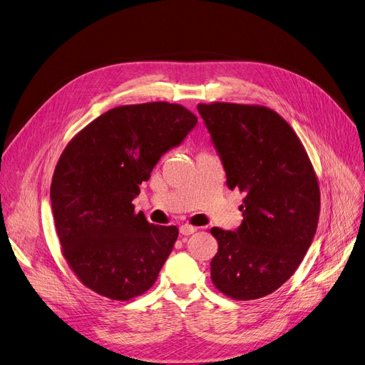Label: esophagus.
I'll return each mask as SVG.
<instances>
[{"mask_svg":"<svg viewBox=\"0 0 365 365\" xmlns=\"http://www.w3.org/2000/svg\"><path fill=\"white\" fill-rule=\"evenodd\" d=\"M194 232H197V227L192 226V225H182L180 226V234L182 235H190Z\"/></svg>","mask_w":365,"mask_h":365,"instance_id":"1","label":"esophagus"}]
</instances>
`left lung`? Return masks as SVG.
<instances>
[{
	"label": "left lung",
	"mask_w": 365,
	"mask_h": 365,
	"mask_svg": "<svg viewBox=\"0 0 365 365\" xmlns=\"http://www.w3.org/2000/svg\"><path fill=\"white\" fill-rule=\"evenodd\" d=\"M229 189L244 192L237 231L212 227L219 248L212 281L225 296L274 293L302 263L319 219V185L303 143L279 113L262 105L200 103Z\"/></svg>",
	"instance_id": "8db88e82"
}]
</instances>
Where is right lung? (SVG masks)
Listing matches in <instances>:
<instances>
[{
  "label": "right lung",
  "instance_id": "right-lung-1",
  "mask_svg": "<svg viewBox=\"0 0 365 365\" xmlns=\"http://www.w3.org/2000/svg\"><path fill=\"white\" fill-rule=\"evenodd\" d=\"M197 123L178 103L123 105L63 149L50 189L54 226L71 271L91 292L125 302L155 284L179 229L149 223L131 201Z\"/></svg>",
  "mask_w": 365,
  "mask_h": 365
}]
</instances>
